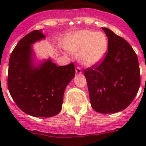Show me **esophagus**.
Listing matches in <instances>:
<instances>
[{
  "instance_id": "34e87169",
  "label": "esophagus",
  "mask_w": 146,
  "mask_h": 146,
  "mask_svg": "<svg viewBox=\"0 0 146 146\" xmlns=\"http://www.w3.org/2000/svg\"><path fill=\"white\" fill-rule=\"evenodd\" d=\"M76 73H77V74H80V73H82L81 68H80L79 66H77V67H76Z\"/></svg>"
}]
</instances>
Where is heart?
I'll list each match as a JSON object with an SVG mask.
<instances>
[{"instance_id": "obj_1", "label": "heart", "mask_w": 146, "mask_h": 146, "mask_svg": "<svg viewBox=\"0 0 146 146\" xmlns=\"http://www.w3.org/2000/svg\"><path fill=\"white\" fill-rule=\"evenodd\" d=\"M64 46L70 52H79V61L85 66H91L103 58L107 50L108 40L103 32L86 29L68 35Z\"/></svg>"}]
</instances>
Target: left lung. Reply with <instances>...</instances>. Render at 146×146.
Listing matches in <instances>:
<instances>
[{
    "mask_svg": "<svg viewBox=\"0 0 146 146\" xmlns=\"http://www.w3.org/2000/svg\"><path fill=\"white\" fill-rule=\"evenodd\" d=\"M108 51L100 64L85 70L92 109L102 114L126 109L137 95L141 84L138 57L131 45L110 29Z\"/></svg>",
    "mask_w": 146,
    "mask_h": 146,
    "instance_id": "obj_1",
    "label": "left lung"
}]
</instances>
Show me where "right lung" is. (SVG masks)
I'll use <instances>...</instances> for the list:
<instances>
[{"label":"right lung","instance_id":"obj_1","mask_svg":"<svg viewBox=\"0 0 146 146\" xmlns=\"http://www.w3.org/2000/svg\"><path fill=\"white\" fill-rule=\"evenodd\" d=\"M45 39L42 30L22 38L10 55L8 87L23 111L35 117H51L62 109L65 89L74 78L73 63L58 66L51 58L36 64L32 44Z\"/></svg>","mask_w":146,"mask_h":146}]
</instances>
